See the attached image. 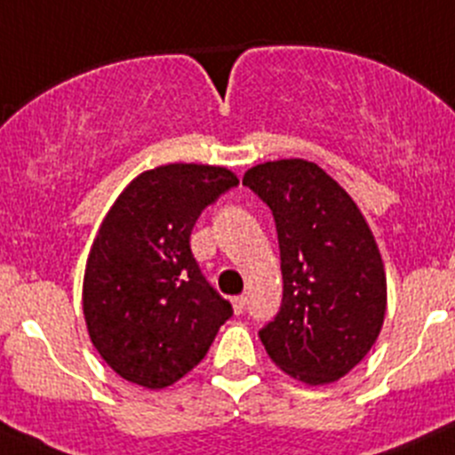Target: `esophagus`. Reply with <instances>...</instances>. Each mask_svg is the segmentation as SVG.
Listing matches in <instances>:
<instances>
[{"instance_id": "esophagus-1", "label": "esophagus", "mask_w": 455, "mask_h": 455, "mask_svg": "<svg viewBox=\"0 0 455 455\" xmlns=\"http://www.w3.org/2000/svg\"><path fill=\"white\" fill-rule=\"evenodd\" d=\"M231 302H233V311H235V313L244 311V307H246V298H244V295H235V298H233Z\"/></svg>"}]
</instances>
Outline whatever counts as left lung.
<instances>
[{"instance_id": "obj_1", "label": "left lung", "mask_w": 455, "mask_h": 455, "mask_svg": "<svg viewBox=\"0 0 455 455\" xmlns=\"http://www.w3.org/2000/svg\"><path fill=\"white\" fill-rule=\"evenodd\" d=\"M275 220L282 304L259 329L268 358L307 385L347 376L373 347L387 275L373 233L349 193L307 160L264 162L242 180Z\"/></svg>"}]
</instances>
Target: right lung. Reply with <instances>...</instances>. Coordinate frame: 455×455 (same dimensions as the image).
Instances as JSON below:
<instances>
[{
  "label": "right lung",
  "mask_w": 455,
  "mask_h": 455,
  "mask_svg": "<svg viewBox=\"0 0 455 455\" xmlns=\"http://www.w3.org/2000/svg\"><path fill=\"white\" fill-rule=\"evenodd\" d=\"M237 187L224 166L144 171L110 206L86 259L84 317L117 376L164 389L202 363L233 307L191 253L197 218Z\"/></svg>",
  "instance_id": "add662e5"
}]
</instances>
